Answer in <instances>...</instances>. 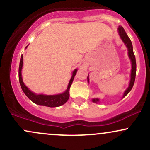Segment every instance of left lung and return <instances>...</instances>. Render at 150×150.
<instances>
[{
	"mask_svg": "<svg viewBox=\"0 0 150 150\" xmlns=\"http://www.w3.org/2000/svg\"><path fill=\"white\" fill-rule=\"evenodd\" d=\"M118 33H119V35L121 39L123 40V42H124V44L126 45L127 48H128V56L130 59L131 60L132 62V70H131V78H130V85H129L128 88L125 91L124 94H123V97H125L127 94L130 92V91L131 90L132 87H133L134 82H135V75H136V61H135V55H134L133 53V49H132V42L130 41V38L128 37V36L127 35V34L125 33L124 29H123V27L120 26L118 27ZM87 79H88V82H89V77H87ZM99 99H93L92 101L93 102L97 103L99 102Z\"/></svg>",
	"mask_w": 150,
	"mask_h": 150,
	"instance_id": "1",
	"label": "left lung"
}]
</instances>
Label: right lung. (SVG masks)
Returning <instances> with one entry per match:
<instances>
[{
  "label": "right lung",
  "instance_id": "right-lung-1",
  "mask_svg": "<svg viewBox=\"0 0 150 150\" xmlns=\"http://www.w3.org/2000/svg\"><path fill=\"white\" fill-rule=\"evenodd\" d=\"M22 65H23V56L22 55L21 56L20 62V66H19V81H20V86L21 88L23 91L25 95L27 96L31 101H33L34 103L38 105H41V106H49V107H57L60 106L61 105L64 104L68 100L70 97V86L72 85L75 75H76L77 69H75L73 71V76L70 79L69 84H68V88L67 90L64 93L60 94H56V95H44V94H36L27 88V87L24 84L23 81L22 79V74L21 70L22 68Z\"/></svg>",
  "mask_w": 150,
  "mask_h": 150
}]
</instances>
